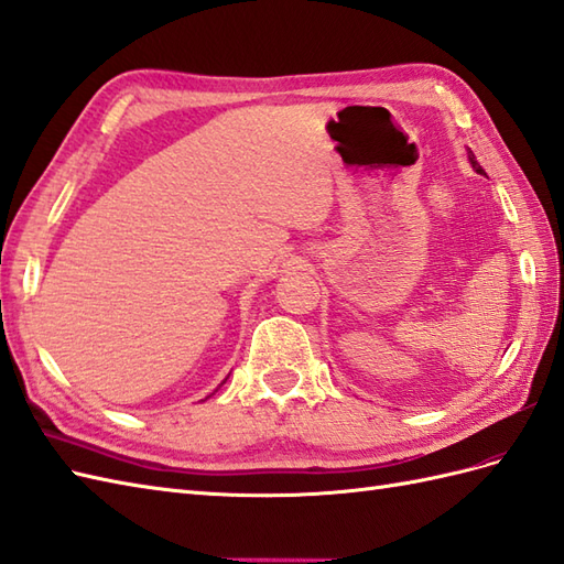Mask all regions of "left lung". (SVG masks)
Here are the masks:
<instances>
[{
    "mask_svg": "<svg viewBox=\"0 0 564 564\" xmlns=\"http://www.w3.org/2000/svg\"><path fill=\"white\" fill-rule=\"evenodd\" d=\"M469 162H471V167H474V170H476L478 174H480V172H484V170H480V164L476 162V158H474V153H471V150H469Z\"/></svg>",
    "mask_w": 564,
    "mask_h": 564,
    "instance_id": "8db88e82",
    "label": "left lung"
}]
</instances>
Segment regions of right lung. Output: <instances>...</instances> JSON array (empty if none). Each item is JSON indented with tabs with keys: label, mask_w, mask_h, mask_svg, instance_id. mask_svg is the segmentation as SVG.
Listing matches in <instances>:
<instances>
[{
	"label": "right lung",
	"mask_w": 564,
	"mask_h": 564,
	"mask_svg": "<svg viewBox=\"0 0 564 564\" xmlns=\"http://www.w3.org/2000/svg\"><path fill=\"white\" fill-rule=\"evenodd\" d=\"M227 378H229V376H227ZM227 378H225V380H227Z\"/></svg>",
	"instance_id": "right-lung-1"
}]
</instances>
